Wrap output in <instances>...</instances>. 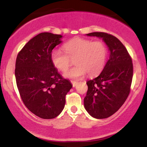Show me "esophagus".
I'll list each match as a JSON object with an SVG mask.
<instances>
[{
  "instance_id": "esophagus-1",
  "label": "esophagus",
  "mask_w": 147,
  "mask_h": 147,
  "mask_svg": "<svg viewBox=\"0 0 147 147\" xmlns=\"http://www.w3.org/2000/svg\"><path fill=\"white\" fill-rule=\"evenodd\" d=\"M71 83L72 84V86L73 87H75L77 85V84H78V82H74V81H71Z\"/></svg>"
}]
</instances>
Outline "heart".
I'll list each match as a JSON object with an SVG mask.
<instances>
[{
    "label": "heart",
    "mask_w": 147,
    "mask_h": 147,
    "mask_svg": "<svg viewBox=\"0 0 147 147\" xmlns=\"http://www.w3.org/2000/svg\"><path fill=\"white\" fill-rule=\"evenodd\" d=\"M63 49L64 52L53 50L50 57L54 66L61 72L68 70L75 60L77 65L64 73L66 77L80 78L86 72L94 77L101 73L105 67L108 50L103 41L76 37L65 43Z\"/></svg>",
    "instance_id": "1"
}]
</instances>
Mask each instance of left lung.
Masks as SVG:
<instances>
[{
  "mask_svg": "<svg viewBox=\"0 0 147 147\" xmlns=\"http://www.w3.org/2000/svg\"><path fill=\"white\" fill-rule=\"evenodd\" d=\"M87 36L102 38L111 52L110 59L98 77L86 82L84 107L92 117L104 119L120 109L127 99L132 83V59L122 43L110 34L92 32Z\"/></svg>",
  "mask_w": 147,
  "mask_h": 147,
  "instance_id": "obj_1",
  "label": "left lung"
}]
</instances>
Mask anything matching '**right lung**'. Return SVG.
I'll use <instances>...</instances> for the list:
<instances>
[{
    "instance_id": "1",
    "label": "right lung",
    "mask_w": 147,
    "mask_h": 147,
    "mask_svg": "<svg viewBox=\"0 0 147 147\" xmlns=\"http://www.w3.org/2000/svg\"><path fill=\"white\" fill-rule=\"evenodd\" d=\"M59 34H38L18 52L15 65L16 85L23 104L42 119H52L63 111L72 84L54 66L51 52L61 43Z\"/></svg>"
}]
</instances>
